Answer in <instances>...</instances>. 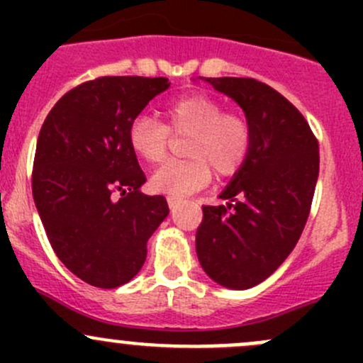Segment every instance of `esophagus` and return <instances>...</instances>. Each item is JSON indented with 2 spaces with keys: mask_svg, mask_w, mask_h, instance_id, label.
Returning a JSON list of instances; mask_svg holds the SVG:
<instances>
[{
  "mask_svg": "<svg viewBox=\"0 0 363 363\" xmlns=\"http://www.w3.org/2000/svg\"><path fill=\"white\" fill-rule=\"evenodd\" d=\"M167 202H168V207H170V211H175V208H177V205L181 203V200L175 199V196H168Z\"/></svg>",
  "mask_w": 363,
  "mask_h": 363,
  "instance_id": "34e87169",
  "label": "esophagus"
}]
</instances>
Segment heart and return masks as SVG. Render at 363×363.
Wrapping results in <instances>:
<instances>
[{"label":"heart","mask_w":363,"mask_h":363,"mask_svg":"<svg viewBox=\"0 0 363 363\" xmlns=\"http://www.w3.org/2000/svg\"><path fill=\"white\" fill-rule=\"evenodd\" d=\"M164 119L138 113L128 128V142L147 163H161L168 155L172 135L189 137L186 156L191 160L167 163L155 172L151 186L163 195L188 196L211 182L212 167L230 177L246 163L252 145V124L246 113L225 111L211 94L196 93L164 105Z\"/></svg>","instance_id":"obj_1"}]
</instances>
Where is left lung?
I'll return each instance as SVG.
<instances>
[{
    "label": "left lung",
    "instance_id": "left-lung-1",
    "mask_svg": "<svg viewBox=\"0 0 363 363\" xmlns=\"http://www.w3.org/2000/svg\"><path fill=\"white\" fill-rule=\"evenodd\" d=\"M250 117L252 145L219 199L202 205L196 255L211 279L232 290L256 286L288 258L303 232L320 172L306 117L281 93L247 77L205 79Z\"/></svg>",
    "mask_w": 363,
    "mask_h": 363
}]
</instances>
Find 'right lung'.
Instances as JSON below:
<instances>
[{"instance_id": "1", "label": "right lung", "mask_w": 363, "mask_h": 363, "mask_svg": "<svg viewBox=\"0 0 363 363\" xmlns=\"http://www.w3.org/2000/svg\"><path fill=\"white\" fill-rule=\"evenodd\" d=\"M168 86L164 77H98L69 89L42 124L33 199L57 258L91 286L133 279L168 216L164 196L138 191L145 175L128 142L131 121Z\"/></svg>"}]
</instances>
